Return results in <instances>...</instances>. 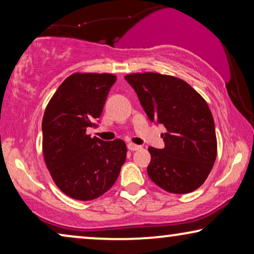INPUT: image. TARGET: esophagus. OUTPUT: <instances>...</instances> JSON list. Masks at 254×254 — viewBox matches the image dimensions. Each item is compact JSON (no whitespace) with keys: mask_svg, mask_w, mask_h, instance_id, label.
<instances>
[{"mask_svg":"<svg viewBox=\"0 0 254 254\" xmlns=\"http://www.w3.org/2000/svg\"><path fill=\"white\" fill-rule=\"evenodd\" d=\"M127 148L129 149L130 151H136V150H138V149H141V145H136V144H134V143H131V142H129V143L127 144Z\"/></svg>","mask_w":254,"mask_h":254,"instance_id":"34e87169","label":"esophagus"}]
</instances>
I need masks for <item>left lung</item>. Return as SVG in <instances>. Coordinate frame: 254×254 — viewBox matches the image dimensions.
Masks as SVG:
<instances>
[{"label": "left lung", "instance_id": "8db88e82", "mask_svg": "<svg viewBox=\"0 0 254 254\" xmlns=\"http://www.w3.org/2000/svg\"><path fill=\"white\" fill-rule=\"evenodd\" d=\"M125 79L136 92L149 120L164 125L165 147H149L148 176L170 193L193 192L207 179L216 159L213 116L204 99L185 81L157 72Z\"/></svg>", "mask_w": 254, "mask_h": 254}]
</instances>
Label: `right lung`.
<instances>
[{"instance_id": "add662e5", "label": "right lung", "mask_w": 254, "mask_h": 254, "mask_svg": "<svg viewBox=\"0 0 254 254\" xmlns=\"http://www.w3.org/2000/svg\"><path fill=\"white\" fill-rule=\"evenodd\" d=\"M117 77L72 74L62 82L45 110L43 152L57 186L72 199L89 201L107 192L126 161L123 140L103 141L86 134L98 127Z\"/></svg>"}]
</instances>
